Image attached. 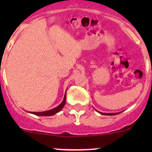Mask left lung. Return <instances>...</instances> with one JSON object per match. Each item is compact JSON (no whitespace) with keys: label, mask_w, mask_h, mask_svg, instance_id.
Here are the masks:
<instances>
[{"label":"left lung","mask_w":152,"mask_h":152,"mask_svg":"<svg viewBox=\"0 0 152 152\" xmlns=\"http://www.w3.org/2000/svg\"><path fill=\"white\" fill-rule=\"evenodd\" d=\"M99 112V111H98ZM100 114L102 115H118L119 114V113H101V112H99Z\"/></svg>","instance_id":"1"}]
</instances>
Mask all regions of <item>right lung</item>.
I'll return each mask as SVG.
<instances>
[{"instance_id":"right-lung-1","label":"right lung","mask_w":152,"mask_h":152,"mask_svg":"<svg viewBox=\"0 0 152 152\" xmlns=\"http://www.w3.org/2000/svg\"><path fill=\"white\" fill-rule=\"evenodd\" d=\"M65 102H66V93H65V96H64V99L62 101V103L60 104L58 107H56V108H53L50 110H48V111L45 112H39V113H37V112H31V113L34 115H36L38 116H50L53 115L56 113H59L61 110L64 107V106L65 104Z\"/></svg>"}]
</instances>
